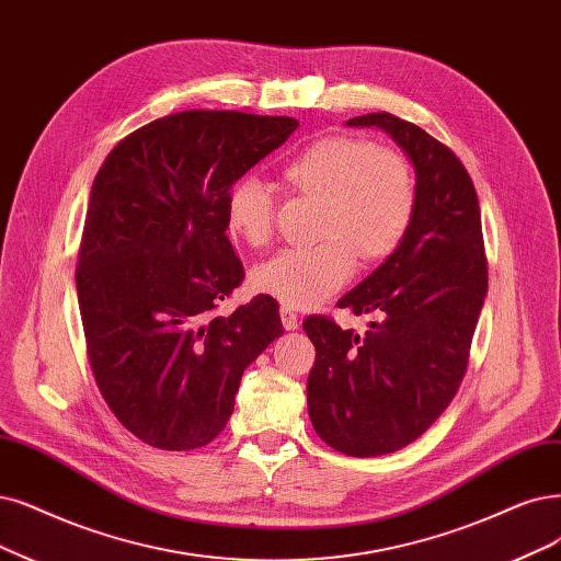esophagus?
<instances>
[{"label": "esophagus", "mask_w": 561, "mask_h": 561, "mask_svg": "<svg viewBox=\"0 0 561 561\" xmlns=\"http://www.w3.org/2000/svg\"><path fill=\"white\" fill-rule=\"evenodd\" d=\"M279 314H282V323H284V328H286V330H298L300 319H298V314L294 312L291 307H282V309H279Z\"/></svg>", "instance_id": "esophagus-1"}]
</instances>
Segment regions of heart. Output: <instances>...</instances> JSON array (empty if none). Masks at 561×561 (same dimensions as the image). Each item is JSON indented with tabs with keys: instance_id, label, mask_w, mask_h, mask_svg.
<instances>
[{
	"instance_id": "heart-1",
	"label": "heart",
	"mask_w": 561,
	"mask_h": 561,
	"mask_svg": "<svg viewBox=\"0 0 561 561\" xmlns=\"http://www.w3.org/2000/svg\"><path fill=\"white\" fill-rule=\"evenodd\" d=\"M284 182L294 192L321 201L319 244L286 247L252 270V286L284 305L309 307L354 275L358 254L377 261L404 240L416 184L407 159L363 138L333 136L305 148L286 163ZM277 201L270 186L242 178L228 194L226 224L238 240L261 247L273 236Z\"/></svg>"
}]
</instances>
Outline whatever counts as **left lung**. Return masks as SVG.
<instances>
[{
    "label": "left lung",
    "mask_w": 561,
    "mask_h": 561,
    "mask_svg": "<svg viewBox=\"0 0 561 561\" xmlns=\"http://www.w3.org/2000/svg\"><path fill=\"white\" fill-rule=\"evenodd\" d=\"M377 127L416 171V210L404 240L337 307L377 321L360 337L328 317L302 328L317 348L307 409L319 437L344 455L375 458L416 442L458 392L488 294L481 207L473 182L444 142L390 113Z\"/></svg>",
    "instance_id": "8db88e82"
}]
</instances>
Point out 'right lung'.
<instances>
[{"instance_id":"right-lung-1","label":"right lung","mask_w":561,"mask_h":561,"mask_svg":"<svg viewBox=\"0 0 561 561\" xmlns=\"http://www.w3.org/2000/svg\"><path fill=\"white\" fill-rule=\"evenodd\" d=\"M296 129L294 117L184 111L101 163L76 267L80 319L103 400L145 444H210L247 365L284 335L273 296L213 312L244 279L226 238L231 186Z\"/></svg>"}]
</instances>
